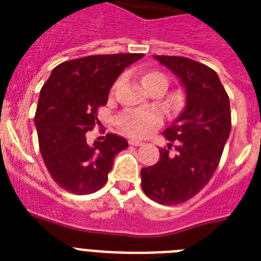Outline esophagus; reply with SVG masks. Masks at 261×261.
<instances>
[{
    "label": "esophagus",
    "mask_w": 261,
    "mask_h": 261,
    "mask_svg": "<svg viewBox=\"0 0 261 261\" xmlns=\"http://www.w3.org/2000/svg\"><path fill=\"white\" fill-rule=\"evenodd\" d=\"M128 143H130L131 146H142L143 145L142 141H138V139H130V141H128Z\"/></svg>",
    "instance_id": "34e87169"
}]
</instances>
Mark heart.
<instances>
[{
  "label": "heart",
  "instance_id": "heart-1",
  "mask_svg": "<svg viewBox=\"0 0 261 261\" xmlns=\"http://www.w3.org/2000/svg\"><path fill=\"white\" fill-rule=\"evenodd\" d=\"M155 81L167 85V77L160 71H146L142 75L143 87ZM160 124V116L154 110H126L119 115L118 126L131 137H146Z\"/></svg>",
  "mask_w": 261,
  "mask_h": 261
}]
</instances>
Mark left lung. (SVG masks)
I'll return each instance as SVG.
<instances>
[{
    "mask_svg": "<svg viewBox=\"0 0 261 261\" xmlns=\"http://www.w3.org/2000/svg\"><path fill=\"white\" fill-rule=\"evenodd\" d=\"M186 88V108L163 134L169 141L159 163L141 171L143 192L160 204H178L198 194L218 168L231 130L230 102L218 74L184 57L154 55Z\"/></svg>",
    "mask_w": 261,
    "mask_h": 261,
    "instance_id": "obj_1",
    "label": "left lung"
}]
</instances>
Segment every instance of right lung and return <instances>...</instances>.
I'll return each mask as SVG.
<instances>
[{
  "instance_id": "obj_1",
  "label": "right lung",
  "mask_w": 261,
  "mask_h": 261,
  "mask_svg": "<svg viewBox=\"0 0 261 261\" xmlns=\"http://www.w3.org/2000/svg\"><path fill=\"white\" fill-rule=\"evenodd\" d=\"M143 54L89 55L55 67L39 96L35 114L39 149L47 171L61 188L85 195L98 191L119 151L128 143L116 134L88 145L87 133L98 123V107L120 73Z\"/></svg>"
}]
</instances>
